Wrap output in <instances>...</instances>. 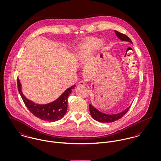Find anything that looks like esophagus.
<instances>
[{"label":"esophagus","instance_id":"esophagus-1","mask_svg":"<svg viewBox=\"0 0 161 161\" xmlns=\"http://www.w3.org/2000/svg\"><path fill=\"white\" fill-rule=\"evenodd\" d=\"M86 85V83L84 81H80L78 83V86H85Z\"/></svg>","mask_w":161,"mask_h":161}]
</instances>
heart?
<instances>
[{
	"instance_id": "heart-1",
	"label": "heart",
	"mask_w": 161,
	"mask_h": 161,
	"mask_svg": "<svg viewBox=\"0 0 161 161\" xmlns=\"http://www.w3.org/2000/svg\"><path fill=\"white\" fill-rule=\"evenodd\" d=\"M102 41L97 38H91L80 44L75 49L77 60L80 63L84 62L100 47Z\"/></svg>"
}]
</instances>
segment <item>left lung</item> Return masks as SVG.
Listing matches in <instances>:
<instances>
[{
	"mask_svg": "<svg viewBox=\"0 0 161 161\" xmlns=\"http://www.w3.org/2000/svg\"><path fill=\"white\" fill-rule=\"evenodd\" d=\"M115 32L117 37H118L121 40L128 42L133 44L130 38L128 36H127L126 35L119 33V31H116V30H115ZM130 108V107H128L126 110H125L124 111H123L122 112H120L119 114H114V115H107V114H105L102 113L100 111H98L97 108H95L93 106H92V104L89 105L90 113H91V115L92 116V118L95 120L98 121L101 123H112V122L115 121L116 120L120 119L122 116H123L128 112Z\"/></svg>",
	"mask_w": 161,
	"mask_h": 161,
	"instance_id": "left-lung-1",
	"label": "left lung"
}]
</instances>
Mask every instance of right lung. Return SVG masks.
<instances>
[{"instance_id": "1", "label": "right lung", "mask_w": 161, "mask_h": 161, "mask_svg": "<svg viewBox=\"0 0 161 161\" xmlns=\"http://www.w3.org/2000/svg\"><path fill=\"white\" fill-rule=\"evenodd\" d=\"M17 87L25 105L33 115L42 120L53 122L62 119L66 115L68 108V97L75 86H71L66 89L54 102L44 105L36 104L24 96L22 92L21 84L19 78L17 79Z\"/></svg>"}]
</instances>
